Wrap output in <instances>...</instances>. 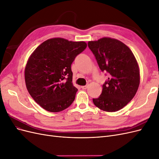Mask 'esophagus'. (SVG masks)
<instances>
[{"instance_id":"1","label":"esophagus","mask_w":159,"mask_h":159,"mask_svg":"<svg viewBox=\"0 0 159 159\" xmlns=\"http://www.w3.org/2000/svg\"><path fill=\"white\" fill-rule=\"evenodd\" d=\"M81 89H86L88 88V85H83V86H81Z\"/></svg>"}]
</instances>
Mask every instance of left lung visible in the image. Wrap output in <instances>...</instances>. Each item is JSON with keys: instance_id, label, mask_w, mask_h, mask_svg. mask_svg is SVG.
I'll list each match as a JSON object with an SVG mask.
<instances>
[{"instance_id": "obj_1", "label": "left lung", "mask_w": 159, "mask_h": 159, "mask_svg": "<svg viewBox=\"0 0 159 159\" xmlns=\"http://www.w3.org/2000/svg\"><path fill=\"white\" fill-rule=\"evenodd\" d=\"M88 46L101 70L109 75L102 94L93 102L104 111H117L131 102L138 90L140 70L137 61L129 48L115 38L89 41Z\"/></svg>"}]
</instances>
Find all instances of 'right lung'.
Here are the masks:
<instances>
[{
	"mask_svg": "<svg viewBox=\"0 0 159 159\" xmlns=\"http://www.w3.org/2000/svg\"><path fill=\"white\" fill-rule=\"evenodd\" d=\"M86 47L84 41L54 38L32 52L25 66V83L32 98L43 109L60 112L73 103L78 89L72 83L71 65Z\"/></svg>",
	"mask_w": 159,
	"mask_h": 159,
	"instance_id": "add662e5",
	"label": "right lung"
}]
</instances>
